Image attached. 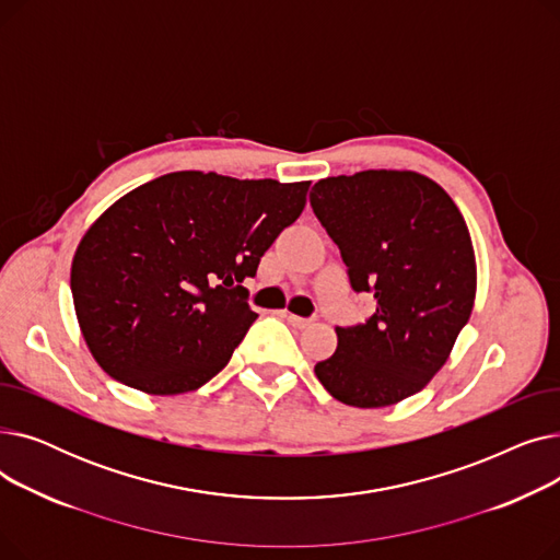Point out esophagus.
Listing matches in <instances>:
<instances>
[{
  "label": "esophagus",
  "mask_w": 560,
  "mask_h": 560,
  "mask_svg": "<svg viewBox=\"0 0 560 560\" xmlns=\"http://www.w3.org/2000/svg\"><path fill=\"white\" fill-rule=\"evenodd\" d=\"M292 327H298V329H304V327H308L311 325V319H306V317H300V315H292V313H288V311H283L281 313Z\"/></svg>",
  "instance_id": "obj_1"
}]
</instances>
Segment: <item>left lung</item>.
Here are the masks:
<instances>
[{"label":"left lung","instance_id":"1","mask_svg":"<svg viewBox=\"0 0 560 560\" xmlns=\"http://www.w3.org/2000/svg\"><path fill=\"white\" fill-rule=\"evenodd\" d=\"M351 288L372 292L365 325L336 327L315 376L338 401L384 408L420 393L452 354L477 298L472 238L454 199L413 170L327 176L311 190Z\"/></svg>","mask_w":560,"mask_h":560}]
</instances>
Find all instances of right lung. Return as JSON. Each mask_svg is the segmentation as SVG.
I'll list each match as a JSON object with an SVG mask.
<instances>
[{
  "label": "right lung",
  "mask_w": 560,
  "mask_h": 560,
  "mask_svg": "<svg viewBox=\"0 0 560 560\" xmlns=\"http://www.w3.org/2000/svg\"><path fill=\"white\" fill-rule=\"evenodd\" d=\"M308 186L188 170L108 206L70 270L79 329L100 368L147 395L213 378L258 317L243 281L302 215Z\"/></svg>",
  "instance_id": "add662e5"
}]
</instances>
